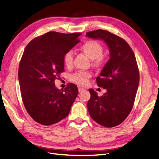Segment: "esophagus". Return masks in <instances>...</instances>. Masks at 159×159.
<instances>
[{"mask_svg": "<svg viewBox=\"0 0 159 159\" xmlns=\"http://www.w3.org/2000/svg\"><path fill=\"white\" fill-rule=\"evenodd\" d=\"M84 88H78V91H84Z\"/></svg>", "mask_w": 159, "mask_h": 159, "instance_id": "obj_1", "label": "esophagus"}]
</instances>
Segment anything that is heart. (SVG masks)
Instances as JSON below:
<instances>
[{
	"label": "heart",
	"instance_id": "heart-1",
	"mask_svg": "<svg viewBox=\"0 0 159 159\" xmlns=\"http://www.w3.org/2000/svg\"><path fill=\"white\" fill-rule=\"evenodd\" d=\"M81 49L92 59V64L95 67L101 68L105 64V57L103 54V48L102 45L95 40H88L81 45ZM74 54L72 50L67 51L63 56L65 66L70 68L74 64ZM91 77V73L88 71H78L71 76V80L79 85L84 86L88 83Z\"/></svg>",
	"mask_w": 159,
	"mask_h": 159
}]
</instances>
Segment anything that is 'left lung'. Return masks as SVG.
Returning a JSON list of instances; mask_svg holds the SVG:
<instances>
[{
    "mask_svg": "<svg viewBox=\"0 0 159 159\" xmlns=\"http://www.w3.org/2000/svg\"><path fill=\"white\" fill-rule=\"evenodd\" d=\"M86 36L103 40L110 51V59L96 78L98 85L107 89V92L98 96L93 89H89V113L101 125L117 126L131 113L135 99L139 83L135 56L125 40L111 32L96 30L87 32Z\"/></svg>",
    "mask_w": 159,
    "mask_h": 159,
    "instance_id": "left-lung-1",
    "label": "left lung"
}]
</instances>
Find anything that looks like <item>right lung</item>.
I'll return each mask as SVG.
<instances>
[{
    "mask_svg": "<svg viewBox=\"0 0 159 159\" xmlns=\"http://www.w3.org/2000/svg\"><path fill=\"white\" fill-rule=\"evenodd\" d=\"M80 35L47 32L30 41L23 52L18 68L22 102L30 116L43 125L68 116L78 94L76 85L70 83L60 90L54 81L64 71V54L80 42Z\"/></svg>",
    "mask_w": 159,
    "mask_h": 159,
    "instance_id": "add662e5",
    "label": "right lung"
}]
</instances>
